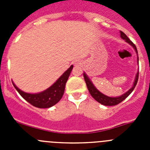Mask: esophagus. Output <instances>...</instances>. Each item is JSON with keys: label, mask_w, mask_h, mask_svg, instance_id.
Instances as JSON below:
<instances>
[{"label": "esophagus", "mask_w": 150, "mask_h": 150, "mask_svg": "<svg viewBox=\"0 0 150 150\" xmlns=\"http://www.w3.org/2000/svg\"><path fill=\"white\" fill-rule=\"evenodd\" d=\"M74 65L75 66H81L82 65V62L80 61H76L74 62Z\"/></svg>", "instance_id": "obj_1"}]
</instances>
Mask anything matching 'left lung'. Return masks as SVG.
Masks as SVG:
<instances>
[{"mask_svg":"<svg viewBox=\"0 0 150 150\" xmlns=\"http://www.w3.org/2000/svg\"><path fill=\"white\" fill-rule=\"evenodd\" d=\"M120 35H121V38H122L123 40H125L127 43H128L129 44L132 45L133 46L134 48L135 51L137 53V47L132 43V41L130 40L129 38L125 35L124 32L122 31H120ZM137 60H138V58H137ZM83 76H84V79H85V82L86 83V86H87V88H88V91H89L90 95H91V97L93 98L95 100H96L97 101L99 102L100 104H103V105H105V106H115V105H117L119 104L120 103H121L122 100H124L127 97L130 95V94L132 93V91H133L134 88H135L136 86V85L137 83V80H138V76H139V71L138 73L136 75V77H135V80H134V83L133 86L129 91H128L126 93H125L124 95H122V96L120 97H117V98H110V97H108V96H106V95H103L102 93H100V91L98 90L97 89L95 86H94V85L92 84L91 81H90V79H88V76L86 75V74H83Z\"/></svg>","mask_w":150,"mask_h":150,"instance_id":"8db88e82","label":"left lung"}]
</instances>
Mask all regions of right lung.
I'll list each match as a JSON object with an SVG mask.
<instances>
[{"label":"right lung","instance_id":"right-lung-1","mask_svg":"<svg viewBox=\"0 0 150 150\" xmlns=\"http://www.w3.org/2000/svg\"><path fill=\"white\" fill-rule=\"evenodd\" d=\"M72 69L73 65H71L52 86L40 93H25L17 88L14 83L13 84L21 96L25 100H27L29 104L38 108H49L56 104L62 99L66 83Z\"/></svg>","mask_w":150,"mask_h":150}]
</instances>
